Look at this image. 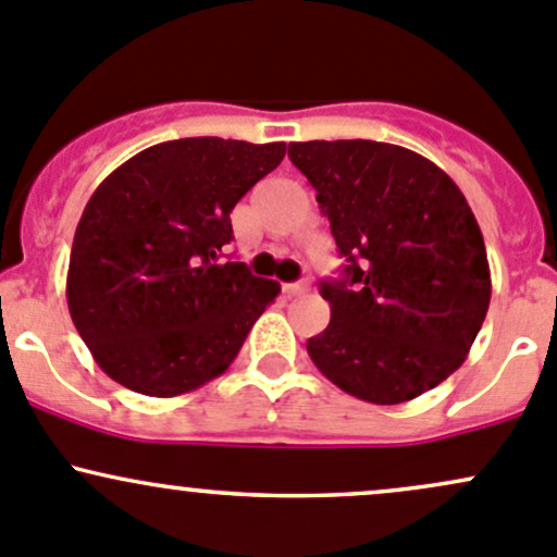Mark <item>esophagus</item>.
Here are the masks:
<instances>
[{"label": "esophagus", "instance_id": "obj_1", "mask_svg": "<svg viewBox=\"0 0 557 557\" xmlns=\"http://www.w3.org/2000/svg\"><path fill=\"white\" fill-rule=\"evenodd\" d=\"M308 281H295V284H284V292L289 297H300V295H308Z\"/></svg>", "mask_w": 557, "mask_h": 557}]
</instances>
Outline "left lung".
Wrapping results in <instances>:
<instances>
[{
	"label": "left lung",
	"mask_w": 557,
	"mask_h": 557,
	"mask_svg": "<svg viewBox=\"0 0 557 557\" xmlns=\"http://www.w3.org/2000/svg\"><path fill=\"white\" fill-rule=\"evenodd\" d=\"M315 188L343 281L308 356L339 391L393 406L457 372L492 300L486 244L468 199L433 161L376 140L289 143Z\"/></svg>",
	"instance_id": "1"
}]
</instances>
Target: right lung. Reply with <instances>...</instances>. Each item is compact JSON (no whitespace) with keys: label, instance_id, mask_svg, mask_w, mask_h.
<instances>
[{"label":"right lung","instance_id":"right-lung-1","mask_svg":"<svg viewBox=\"0 0 557 557\" xmlns=\"http://www.w3.org/2000/svg\"><path fill=\"white\" fill-rule=\"evenodd\" d=\"M284 153L286 143L183 137L135 153L95 188L74 233L65 300L111 380L172 398L231 367L281 286L220 255L233 207Z\"/></svg>","mask_w":557,"mask_h":557}]
</instances>
